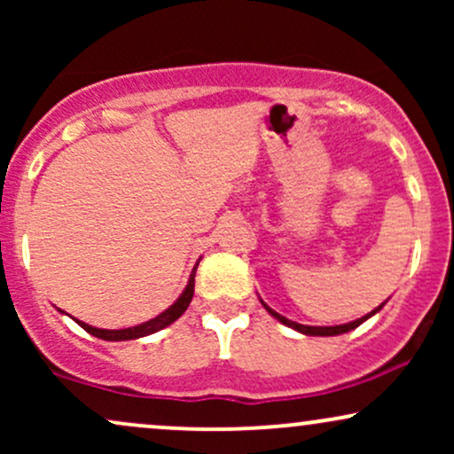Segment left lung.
Listing matches in <instances>:
<instances>
[{"label": "left lung", "mask_w": 454, "mask_h": 454, "mask_svg": "<svg viewBox=\"0 0 454 454\" xmlns=\"http://www.w3.org/2000/svg\"><path fill=\"white\" fill-rule=\"evenodd\" d=\"M260 303H262L264 309H267L269 314L275 317V320H279L281 325H286V326L294 328V331L303 333V335H311V337H333V335H341V333H348V331H352V328L361 326L364 320H369V317H372V316H376L378 311L382 309V307H384V303H382V305H378L376 309H373V311H369L367 316L358 317V320H352V322H348V325H335V326H307V325H299V322H293V320H288V317H284V316H281V314H278V311H275V309H270V307H269L267 303H264L262 299H260Z\"/></svg>", "instance_id": "left-lung-1"}]
</instances>
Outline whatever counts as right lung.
I'll list each match as a JSON object with an SVG mask.
<instances>
[{
  "label": "right lung",
  "instance_id": "add662e5",
  "mask_svg": "<svg viewBox=\"0 0 454 454\" xmlns=\"http://www.w3.org/2000/svg\"><path fill=\"white\" fill-rule=\"evenodd\" d=\"M198 262H200V260H198ZM198 262H196V267H198ZM196 267L192 269L190 279H187L185 290H184V293H181L179 299H176L175 303L168 307V309H164L160 316L151 317V320H147V322H143V325L129 326V328H117V331H111V328H96V326L87 325V322L76 320V317H74V320L78 322V326L85 328L87 333H91L93 337H100V340H104V341H128V340H140V337L153 335V333H158V331H161V328L173 325L175 320H179V317L184 316V311L187 309V307H190L192 296H194Z\"/></svg>",
  "mask_w": 454,
  "mask_h": 454
}]
</instances>
